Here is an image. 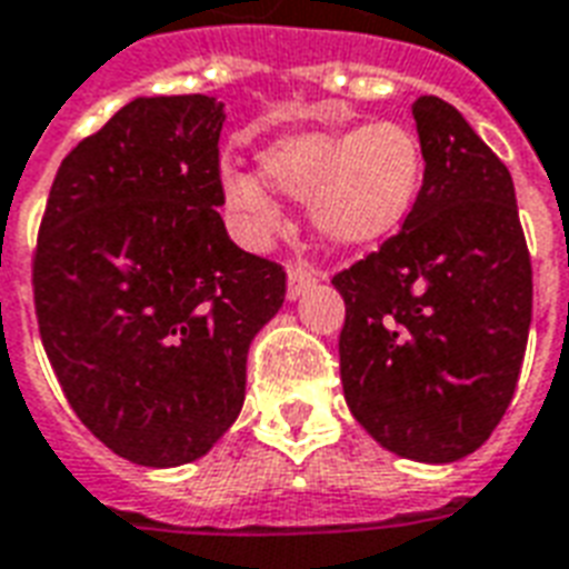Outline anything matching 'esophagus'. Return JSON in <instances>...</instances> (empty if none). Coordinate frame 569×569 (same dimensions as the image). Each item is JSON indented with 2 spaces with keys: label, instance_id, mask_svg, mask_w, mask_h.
<instances>
[{
  "label": "esophagus",
  "instance_id": "34e87169",
  "mask_svg": "<svg viewBox=\"0 0 569 569\" xmlns=\"http://www.w3.org/2000/svg\"><path fill=\"white\" fill-rule=\"evenodd\" d=\"M316 268L307 262H292L289 266V298H298L303 289H310L316 283Z\"/></svg>",
  "mask_w": 569,
  "mask_h": 569
}]
</instances>
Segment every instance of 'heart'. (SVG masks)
<instances>
[{"mask_svg":"<svg viewBox=\"0 0 569 569\" xmlns=\"http://www.w3.org/2000/svg\"><path fill=\"white\" fill-rule=\"evenodd\" d=\"M259 169L271 188L310 199L316 229L331 244L367 247L409 220L427 179V151L409 124L376 119L286 137L259 154ZM220 188L247 238L266 241L283 227V208L259 176L223 169Z\"/></svg>","mask_w":569,"mask_h":569,"instance_id":"obj_1","label":"heart"}]
</instances>
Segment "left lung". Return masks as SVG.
<instances>
[{"label":"left lung","instance_id":"left-lung-1","mask_svg":"<svg viewBox=\"0 0 569 569\" xmlns=\"http://www.w3.org/2000/svg\"><path fill=\"white\" fill-rule=\"evenodd\" d=\"M427 179L397 236L331 283L346 301L340 379L390 453L453 462L505 418L531 325V256L513 179L457 107L411 103Z\"/></svg>","mask_w":569,"mask_h":569}]
</instances>
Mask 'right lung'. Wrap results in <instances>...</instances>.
Listing matches in <instances>:
<instances>
[{
	"label": "right lung",
	"mask_w": 569,
	"mask_h": 569,
	"mask_svg": "<svg viewBox=\"0 0 569 569\" xmlns=\"http://www.w3.org/2000/svg\"><path fill=\"white\" fill-rule=\"evenodd\" d=\"M223 103L137 98L68 151L43 208L32 292L77 418L137 466L193 462L244 406L247 349L286 271L227 236Z\"/></svg>",
	"instance_id": "right-lung-1"
}]
</instances>
